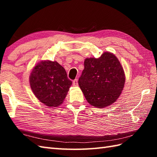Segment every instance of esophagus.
<instances>
[{"label": "esophagus", "instance_id": "34e87169", "mask_svg": "<svg viewBox=\"0 0 157 157\" xmlns=\"http://www.w3.org/2000/svg\"><path fill=\"white\" fill-rule=\"evenodd\" d=\"M73 86H78V79H74V80L73 81Z\"/></svg>", "mask_w": 157, "mask_h": 157}]
</instances>
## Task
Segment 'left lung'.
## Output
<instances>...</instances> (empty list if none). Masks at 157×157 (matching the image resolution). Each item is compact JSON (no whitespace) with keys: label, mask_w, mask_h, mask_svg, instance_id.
<instances>
[{"label":"left lung","mask_w":157,"mask_h":157,"mask_svg":"<svg viewBox=\"0 0 157 157\" xmlns=\"http://www.w3.org/2000/svg\"><path fill=\"white\" fill-rule=\"evenodd\" d=\"M125 77L116 56L105 52L99 58H87L78 84L89 104L97 108L112 105L124 88Z\"/></svg>","instance_id":"8db88e82"}]
</instances>
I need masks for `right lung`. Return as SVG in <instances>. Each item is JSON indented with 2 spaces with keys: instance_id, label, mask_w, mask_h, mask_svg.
Segmentation results:
<instances>
[{
  "instance_id": "obj_1",
  "label": "right lung",
  "mask_w": 157,
  "mask_h": 157,
  "mask_svg": "<svg viewBox=\"0 0 157 157\" xmlns=\"http://www.w3.org/2000/svg\"><path fill=\"white\" fill-rule=\"evenodd\" d=\"M32 90L40 101L48 106L61 105L72 84L66 71L56 61H42L29 75Z\"/></svg>"
}]
</instances>
